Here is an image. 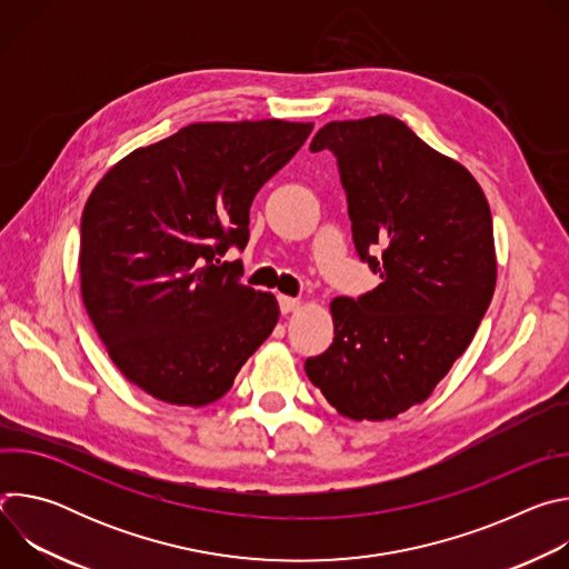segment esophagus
I'll return each mask as SVG.
<instances>
[{"label": "esophagus", "instance_id": "obj_1", "mask_svg": "<svg viewBox=\"0 0 569 569\" xmlns=\"http://www.w3.org/2000/svg\"><path fill=\"white\" fill-rule=\"evenodd\" d=\"M299 306H301V301H299L297 297H286V295H281V297H279V308H281V312H283V315H288V312L297 310Z\"/></svg>", "mask_w": 569, "mask_h": 569}]
</instances>
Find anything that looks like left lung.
I'll return each mask as SVG.
<instances>
[{
    "label": "left lung",
    "instance_id": "obj_1",
    "mask_svg": "<svg viewBox=\"0 0 569 569\" xmlns=\"http://www.w3.org/2000/svg\"><path fill=\"white\" fill-rule=\"evenodd\" d=\"M310 150L336 154L356 252L382 281L331 301L333 345L303 369L342 417L393 419L432 393L493 299L491 209L459 161L389 114L331 121Z\"/></svg>",
    "mask_w": 569,
    "mask_h": 569
}]
</instances>
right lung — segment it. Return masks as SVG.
<instances>
[{
  "instance_id": "1",
  "label": "right lung",
  "mask_w": 569,
  "mask_h": 569,
  "mask_svg": "<svg viewBox=\"0 0 569 569\" xmlns=\"http://www.w3.org/2000/svg\"><path fill=\"white\" fill-rule=\"evenodd\" d=\"M312 123H191L137 148L94 187L80 218V295L117 369L171 405L202 408L279 319L274 295L240 283L259 189Z\"/></svg>"
}]
</instances>
